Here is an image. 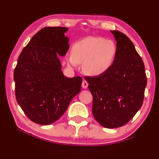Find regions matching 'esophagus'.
<instances>
[{"instance_id": "esophagus-1", "label": "esophagus", "mask_w": 159, "mask_h": 159, "mask_svg": "<svg viewBox=\"0 0 159 159\" xmlns=\"http://www.w3.org/2000/svg\"><path fill=\"white\" fill-rule=\"evenodd\" d=\"M88 87V83L87 81H85V80H84L83 82H82V87L84 88V89H86V88H87Z\"/></svg>"}]
</instances>
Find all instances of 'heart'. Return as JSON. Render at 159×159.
I'll list each match as a JSON object with an SVG mask.
<instances>
[{
  "label": "heart",
  "instance_id": "1",
  "mask_svg": "<svg viewBox=\"0 0 159 159\" xmlns=\"http://www.w3.org/2000/svg\"><path fill=\"white\" fill-rule=\"evenodd\" d=\"M116 55V46L112 41L100 37H88L75 43L72 55L66 61L72 66L84 64L86 73L98 75L110 68Z\"/></svg>",
  "mask_w": 159,
  "mask_h": 159
}]
</instances>
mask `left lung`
I'll return each instance as SVG.
<instances>
[{"label": "left lung", "mask_w": 159, "mask_h": 159, "mask_svg": "<svg viewBox=\"0 0 159 159\" xmlns=\"http://www.w3.org/2000/svg\"><path fill=\"white\" fill-rule=\"evenodd\" d=\"M116 41V55L107 71L86 76L93 95V114L105 128L124 126L142 106L147 76L144 64L133 42L119 31H110Z\"/></svg>", "instance_id": "8db88e82"}]
</instances>
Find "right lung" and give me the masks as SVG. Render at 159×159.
<instances>
[{
  "label": "right lung",
  "mask_w": 159,
  "mask_h": 159,
  "mask_svg": "<svg viewBox=\"0 0 159 159\" xmlns=\"http://www.w3.org/2000/svg\"><path fill=\"white\" fill-rule=\"evenodd\" d=\"M66 27H44L19 55L14 71L15 97L26 116L36 124L48 125L67 110L81 89L79 76L66 78L58 56L69 49Z\"/></svg>",
  "instance_id": "obj_1"
}]
</instances>
